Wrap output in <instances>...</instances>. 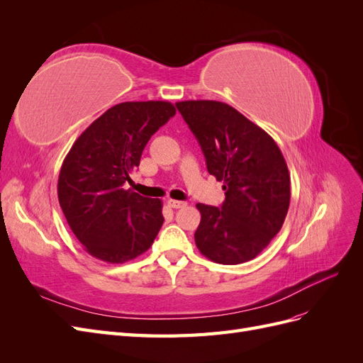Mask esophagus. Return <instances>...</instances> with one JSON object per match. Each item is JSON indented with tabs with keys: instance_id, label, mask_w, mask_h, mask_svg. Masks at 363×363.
<instances>
[{
	"instance_id": "obj_1",
	"label": "esophagus",
	"mask_w": 363,
	"mask_h": 363,
	"mask_svg": "<svg viewBox=\"0 0 363 363\" xmlns=\"http://www.w3.org/2000/svg\"><path fill=\"white\" fill-rule=\"evenodd\" d=\"M168 206L172 207V208H182V207L188 206V203H186V201H177V200H168Z\"/></svg>"
}]
</instances>
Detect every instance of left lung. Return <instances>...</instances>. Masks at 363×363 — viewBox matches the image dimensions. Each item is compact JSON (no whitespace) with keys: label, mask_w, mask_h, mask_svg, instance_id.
Returning <instances> with one entry per match:
<instances>
[{"label":"left lung","mask_w":363,"mask_h":363,"mask_svg":"<svg viewBox=\"0 0 363 363\" xmlns=\"http://www.w3.org/2000/svg\"><path fill=\"white\" fill-rule=\"evenodd\" d=\"M199 140L208 174L223 182L221 207L196 204L201 221L195 244L223 265L255 259L286 218L291 201L288 164L274 139L221 101L175 103Z\"/></svg>","instance_id":"obj_1"}]
</instances>
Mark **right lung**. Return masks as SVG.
Returning <instances> with one entry per match:
<instances>
[{
	"mask_svg": "<svg viewBox=\"0 0 363 363\" xmlns=\"http://www.w3.org/2000/svg\"><path fill=\"white\" fill-rule=\"evenodd\" d=\"M174 115L168 101L119 103L95 119L65 157L59 203L91 256L124 263L155 242L163 224L162 201L124 186L150 138Z\"/></svg>",
	"mask_w": 363,
	"mask_h": 363,
	"instance_id": "obj_1",
	"label": "right lung"
}]
</instances>
